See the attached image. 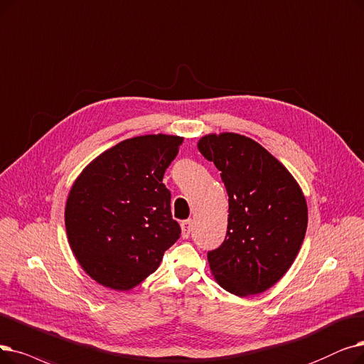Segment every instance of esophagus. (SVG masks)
Wrapping results in <instances>:
<instances>
[{
    "instance_id": "esophagus-1",
    "label": "esophagus",
    "mask_w": 364,
    "mask_h": 364,
    "mask_svg": "<svg viewBox=\"0 0 364 364\" xmlns=\"http://www.w3.org/2000/svg\"><path fill=\"white\" fill-rule=\"evenodd\" d=\"M191 229H192V220H184L181 223V236L184 240H187L191 236Z\"/></svg>"
}]
</instances>
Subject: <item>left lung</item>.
I'll return each instance as SVG.
<instances>
[{"instance_id":"1","label":"left lung","mask_w":364,"mask_h":364,"mask_svg":"<svg viewBox=\"0 0 364 364\" xmlns=\"http://www.w3.org/2000/svg\"><path fill=\"white\" fill-rule=\"evenodd\" d=\"M198 149L221 172L228 196L226 238L208 252L214 279L245 297L277 284L302 247L308 207L302 188L277 157L245 135H203Z\"/></svg>"}]
</instances>
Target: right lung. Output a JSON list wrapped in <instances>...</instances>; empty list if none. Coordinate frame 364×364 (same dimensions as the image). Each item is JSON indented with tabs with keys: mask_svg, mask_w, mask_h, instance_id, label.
<instances>
[{
	"mask_svg": "<svg viewBox=\"0 0 364 364\" xmlns=\"http://www.w3.org/2000/svg\"><path fill=\"white\" fill-rule=\"evenodd\" d=\"M183 139L165 134L124 139L75 178L65 205L68 242L78 264L101 286L134 289L180 238L162 180Z\"/></svg>",
	"mask_w": 364,
	"mask_h": 364,
	"instance_id": "right-lung-1",
	"label": "right lung"
}]
</instances>
